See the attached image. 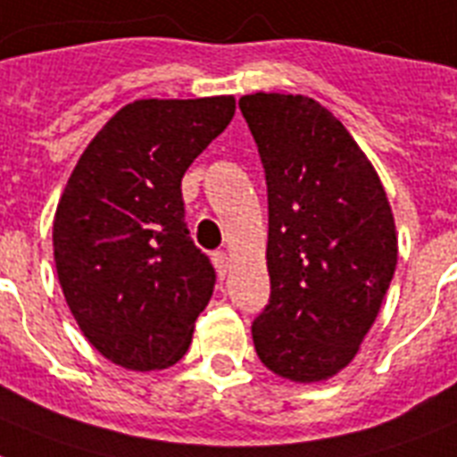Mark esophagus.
<instances>
[{"mask_svg":"<svg viewBox=\"0 0 457 457\" xmlns=\"http://www.w3.org/2000/svg\"><path fill=\"white\" fill-rule=\"evenodd\" d=\"M213 265H216L218 274H220V277H225V274H228V267H229L228 253H225V251H216V253H213Z\"/></svg>","mask_w":457,"mask_h":457,"instance_id":"1","label":"esophagus"}]
</instances>
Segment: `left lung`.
<instances>
[{
    "label": "left lung",
    "mask_w": 457,
    "mask_h": 457,
    "mask_svg": "<svg viewBox=\"0 0 457 457\" xmlns=\"http://www.w3.org/2000/svg\"><path fill=\"white\" fill-rule=\"evenodd\" d=\"M239 107L267 180L270 305L255 352L293 383H321L357 357L396 270L387 195L357 140L305 96L251 94Z\"/></svg>",
    "instance_id": "8db88e82"
}]
</instances>
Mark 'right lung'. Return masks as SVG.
Instances as JSON below:
<instances>
[{"label":"right lung","instance_id":"add662e5","mask_svg":"<svg viewBox=\"0 0 457 457\" xmlns=\"http://www.w3.org/2000/svg\"><path fill=\"white\" fill-rule=\"evenodd\" d=\"M232 96L129 103L88 143L54 218L62 295L81 333L129 370L185 357L216 272L185 225V170L235 117Z\"/></svg>","mask_w":457,"mask_h":457}]
</instances>
